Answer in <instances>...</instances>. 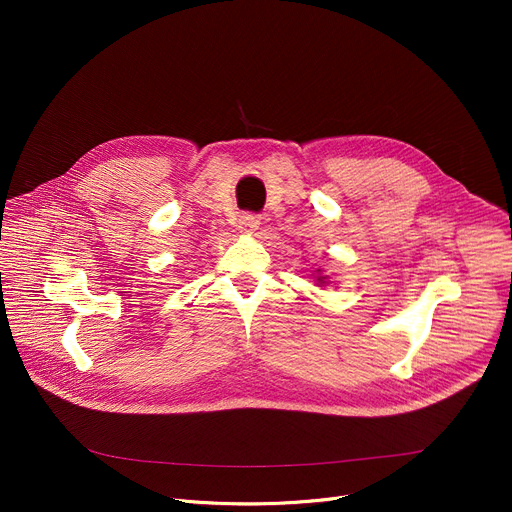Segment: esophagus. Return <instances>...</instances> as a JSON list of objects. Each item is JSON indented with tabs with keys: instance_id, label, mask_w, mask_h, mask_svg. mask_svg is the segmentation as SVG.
<instances>
[{
	"instance_id": "esophagus-1",
	"label": "esophagus",
	"mask_w": 512,
	"mask_h": 512,
	"mask_svg": "<svg viewBox=\"0 0 512 512\" xmlns=\"http://www.w3.org/2000/svg\"><path fill=\"white\" fill-rule=\"evenodd\" d=\"M238 228L242 232H253L259 228V215L255 213H242L238 218Z\"/></svg>"
}]
</instances>
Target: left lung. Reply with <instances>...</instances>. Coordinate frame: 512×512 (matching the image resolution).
<instances>
[{"label":"left lung","instance_id":"left-lung-1","mask_svg":"<svg viewBox=\"0 0 512 512\" xmlns=\"http://www.w3.org/2000/svg\"><path fill=\"white\" fill-rule=\"evenodd\" d=\"M324 280H326L324 276H317V282H319V284H324Z\"/></svg>","mask_w":512,"mask_h":512}]
</instances>
